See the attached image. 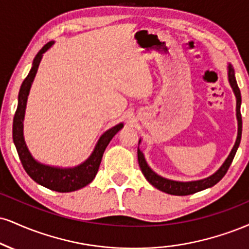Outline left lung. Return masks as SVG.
Segmentation results:
<instances>
[{
	"label": "left lung",
	"mask_w": 249,
	"mask_h": 249,
	"mask_svg": "<svg viewBox=\"0 0 249 249\" xmlns=\"http://www.w3.org/2000/svg\"><path fill=\"white\" fill-rule=\"evenodd\" d=\"M229 82L231 87H232L233 92H234L236 97V119H238V137H236L235 143L233 146L232 151L225 162L223 163V166L217 170L214 174H212L209 178L199 179V181H191V182H178V181H173V179L164 178L162 176L158 175L157 173H154L153 170L149 168V166L146 162L145 157L142 153L139 148H138V162H139L140 169L145 176L146 179L151 183L153 187L157 189L163 191L169 195H175V196H187V195H191L195 193H198L208 188L213 187L214 184H217L221 178L225 176V174L229 170L231 163H232L234 155L236 153V149H238L239 145H240L241 140V132H242V119H241V113H240V106H241V94L240 89H239L238 83H236L235 76H234V70L231 65H229ZM140 143V140H139Z\"/></svg>",
	"instance_id": "obj_1"
}]
</instances>
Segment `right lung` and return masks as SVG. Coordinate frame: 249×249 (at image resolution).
<instances>
[{
  "label": "right lung",
  "instance_id": "right-lung-1",
  "mask_svg": "<svg viewBox=\"0 0 249 249\" xmlns=\"http://www.w3.org/2000/svg\"><path fill=\"white\" fill-rule=\"evenodd\" d=\"M53 44H54V41H50L37 53V55L34 59V62H32L31 71H30L28 76L25 77L22 86H20L18 106H17V110L14 117L13 139L20 162H22L24 169L29 174L30 178L34 179L35 182H37L38 184L47 188V189L58 191V193H71V191L79 190L81 188L86 187L87 184L90 183L92 179L95 178L107 146L109 145L110 140L115 137V134L119 130H122L124 124L121 123V124L116 125V126L111 127L107 132L102 134L90 157L87 159L85 162L76 167H73V168H59V167L47 166V164H43L35 160L34 157L29 152L25 140H24L23 121L24 115H25L26 101H28L30 88H31L36 74H37L40 60L43 58L44 53Z\"/></svg>",
  "mask_w": 249,
  "mask_h": 249
}]
</instances>
